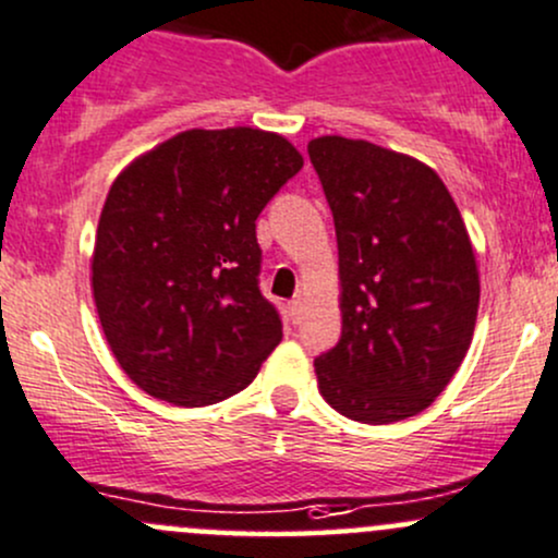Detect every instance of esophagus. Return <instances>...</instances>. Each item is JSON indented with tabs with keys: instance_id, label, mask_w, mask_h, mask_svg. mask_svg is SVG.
Instances as JSON below:
<instances>
[{
	"instance_id": "esophagus-1",
	"label": "esophagus",
	"mask_w": 558,
	"mask_h": 558,
	"mask_svg": "<svg viewBox=\"0 0 558 558\" xmlns=\"http://www.w3.org/2000/svg\"><path fill=\"white\" fill-rule=\"evenodd\" d=\"M289 310H291V318H294V320L302 318V313H304V296H296L294 302L289 304Z\"/></svg>"
}]
</instances>
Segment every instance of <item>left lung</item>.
Returning a JSON list of instances; mask_svg holds the SVG:
<instances>
[{"label": "left lung", "mask_w": 558, "mask_h": 558, "mask_svg": "<svg viewBox=\"0 0 558 558\" xmlns=\"http://www.w3.org/2000/svg\"><path fill=\"white\" fill-rule=\"evenodd\" d=\"M310 160L339 245L337 348L315 357L328 407L368 425L420 414L471 348L478 267L438 173L363 138L320 136Z\"/></svg>", "instance_id": "8db88e82"}]
</instances>
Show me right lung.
I'll use <instances>...</instances> for the list:
<instances>
[{
  "label": "right lung",
  "mask_w": 558,
  "mask_h": 558,
  "mask_svg": "<svg viewBox=\"0 0 558 558\" xmlns=\"http://www.w3.org/2000/svg\"><path fill=\"white\" fill-rule=\"evenodd\" d=\"M302 166L278 133L192 128L122 168L90 286L111 353L141 390L208 407L254 383L283 339L259 291L256 219Z\"/></svg>",
  "instance_id": "add662e5"
}]
</instances>
